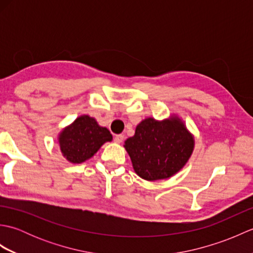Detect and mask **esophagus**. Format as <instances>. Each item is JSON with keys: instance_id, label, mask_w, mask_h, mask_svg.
Wrapping results in <instances>:
<instances>
[{"instance_id": "esophagus-1", "label": "esophagus", "mask_w": 253, "mask_h": 253, "mask_svg": "<svg viewBox=\"0 0 253 253\" xmlns=\"http://www.w3.org/2000/svg\"><path fill=\"white\" fill-rule=\"evenodd\" d=\"M114 141L116 143H122L124 141V135H116L114 137Z\"/></svg>"}]
</instances>
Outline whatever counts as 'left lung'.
I'll list each match as a JSON object with an SVG mask.
<instances>
[{"mask_svg":"<svg viewBox=\"0 0 253 253\" xmlns=\"http://www.w3.org/2000/svg\"><path fill=\"white\" fill-rule=\"evenodd\" d=\"M124 148L139 177L148 181L168 179L187 164L195 149V137L177 114L162 121L147 117Z\"/></svg>","mask_w":253,"mask_h":253,"instance_id":"1","label":"left lung"}]
</instances>
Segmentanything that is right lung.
Segmentation results:
<instances>
[{
  "instance_id": "1",
  "label": "right lung",
  "mask_w": 253,
  "mask_h": 253,
  "mask_svg": "<svg viewBox=\"0 0 253 253\" xmlns=\"http://www.w3.org/2000/svg\"><path fill=\"white\" fill-rule=\"evenodd\" d=\"M112 140L110 130L100 126L95 118L88 114L78 116L72 124L64 127L57 136L62 155L73 164L85 162L105 142Z\"/></svg>"
}]
</instances>
